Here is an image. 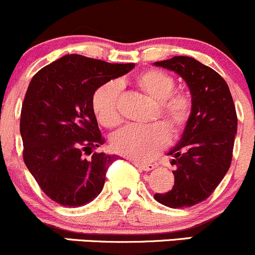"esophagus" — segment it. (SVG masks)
<instances>
[{
	"mask_svg": "<svg viewBox=\"0 0 255 255\" xmlns=\"http://www.w3.org/2000/svg\"><path fill=\"white\" fill-rule=\"evenodd\" d=\"M132 163L134 164L137 168H139L140 170H144V171H150L155 168V165H154V164H150V163L146 164V163H140V161H135V160H133Z\"/></svg>",
	"mask_w": 255,
	"mask_h": 255,
	"instance_id": "obj_1",
	"label": "esophagus"
}]
</instances>
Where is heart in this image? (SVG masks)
<instances>
[{"label": "heart", "mask_w": 255, "mask_h": 255, "mask_svg": "<svg viewBox=\"0 0 255 255\" xmlns=\"http://www.w3.org/2000/svg\"><path fill=\"white\" fill-rule=\"evenodd\" d=\"M135 82L150 99L158 102L155 118L160 117L171 132H180L186 126L192 111L191 97L185 92H173L175 81L170 75L151 69L138 75ZM120 82L113 80L100 86L92 96V110L105 127H115L120 123ZM168 142L169 133L160 123L146 127L126 126L111 137V146L116 153L137 160L150 159Z\"/></svg>", "instance_id": "1"}]
</instances>
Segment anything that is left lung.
I'll return each mask as SVG.
<instances>
[{
    "instance_id": "8db88e82",
    "label": "left lung",
    "mask_w": 255,
    "mask_h": 255,
    "mask_svg": "<svg viewBox=\"0 0 255 255\" xmlns=\"http://www.w3.org/2000/svg\"><path fill=\"white\" fill-rule=\"evenodd\" d=\"M154 65L181 76L192 101L181 138L168 151L176 165L174 186L154 199L171 208L194 206L212 194L231 166L238 125L232 95L220 74L194 58L174 56Z\"/></svg>"
}]
</instances>
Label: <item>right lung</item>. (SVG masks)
<instances>
[{
    "mask_svg": "<svg viewBox=\"0 0 255 255\" xmlns=\"http://www.w3.org/2000/svg\"><path fill=\"white\" fill-rule=\"evenodd\" d=\"M134 66L70 54L40 69L29 82L19 123L23 159L44 194L61 206L89 204L104 189L117 155L94 153L105 139L92 96Z\"/></svg>",
    "mask_w": 255,
    "mask_h": 255,
    "instance_id": "add662e5",
    "label": "right lung"
}]
</instances>
